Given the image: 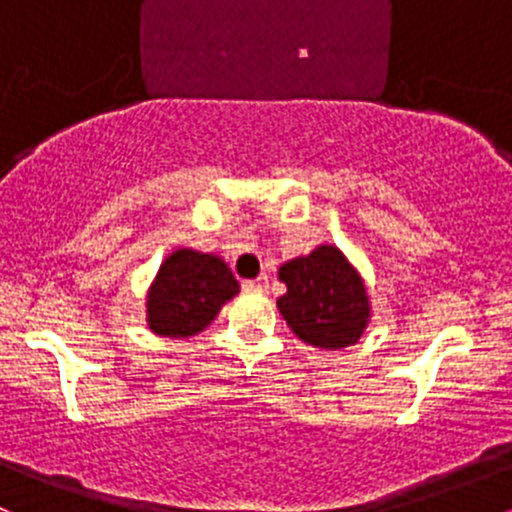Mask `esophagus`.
Returning <instances> with one entry per match:
<instances>
[{
    "mask_svg": "<svg viewBox=\"0 0 512 512\" xmlns=\"http://www.w3.org/2000/svg\"><path fill=\"white\" fill-rule=\"evenodd\" d=\"M266 288H268V276H258L256 281L244 283V291H251V293H263Z\"/></svg>",
    "mask_w": 512,
    "mask_h": 512,
    "instance_id": "34e87169",
    "label": "esophagus"
}]
</instances>
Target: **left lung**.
Segmentation results:
<instances>
[{
	"instance_id": "obj_1",
	"label": "left lung",
	"mask_w": 512,
	"mask_h": 512,
	"mask_svg": "<svg viewBox=\"0 0 512 512\" xmlns=\"http://www.w3.org/2000/svg\"><path fill=\"white\" fill-rule=\"evenodd\" d=\"M286 293L278 310L305 345L342 350L360 340L372 318L370 295L357 268L333 244H320L278 268Z\"/></svg>"
}]
</instances>
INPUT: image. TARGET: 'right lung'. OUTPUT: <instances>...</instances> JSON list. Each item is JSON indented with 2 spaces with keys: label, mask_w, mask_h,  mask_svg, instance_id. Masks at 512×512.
<instances>
[{
  "label": "right lung",
  "mask_w": 512,
  "mask_h": 512,
  "mask_svg": "<svg viewBox=\"0 0 512 512\" xmlns=\"http://www.w3.org/2000/svg\"><path fill=\"white\" fill-rule=\"evenodd\" d=\"M236 293L239 281L219 256L177 249L147 288V328L160 337H192L209 328Z\"/></svg>",
  "instance_id": "1"
}]
</instances>
